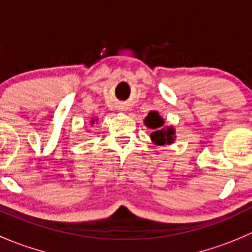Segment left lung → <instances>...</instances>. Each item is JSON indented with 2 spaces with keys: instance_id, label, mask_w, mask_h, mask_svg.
<instances>
[{
  "instance_id": "obj_1",
  "label": "left lung",
  "mask_w": 252,
  "mask_h": 252,
  "mask_svg": "<svg viewBox=\"0 0 252 252\" xmlns=\"http://www.w3.org/2000/svg\"><path fill=\"white\" fill-rule=\"evenodd\" d=\"M145 124L147 127L155 128V132L151 133V138H152L153 142L156 145H168V143H173L174 137H176V131L173 130V127H163L164 121L163 119L158 115V112L152 111L148 114V116L146 117Z\"/></svg>"
}]
</instances>
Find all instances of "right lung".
<instances>
[{
  "instance_id": "right-lung-1",
  "label": "right lung",
  "mask_w": 252,
  "mask_h": 252,
  "mask_svg": "<svg viewBox=\"0 0 252 252\" xmlns=\"http://www.w3.org/2000/svg\"><path fill=\"white\" fill-rule=\"evenodd\" d=\"M94 122H95V121H94V120H92V124H94Z\"/></svg>"
}]
</instances>
